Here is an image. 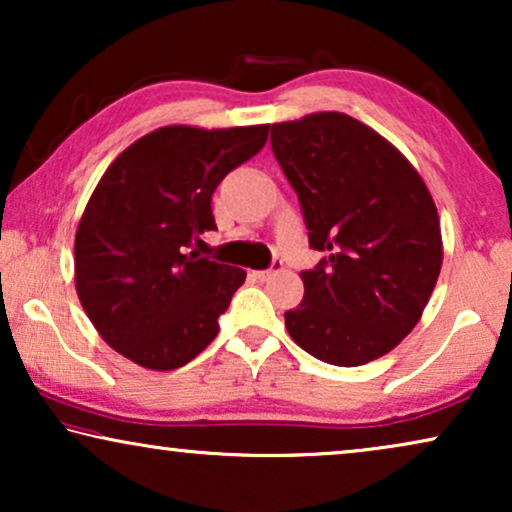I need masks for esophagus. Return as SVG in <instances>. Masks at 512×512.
I'll return each mask as SVG.
<instances>
[{
	"instance_id": "1",
	"label": "esophagus",
	"mask_w": 512,
	"mask_h": 512,
	"mask_svg": "<svg viewBox=\"0 0 512 512\" xmlns=\"http://www.w3.org/2000/svg\"><path fill=\"white\" fill-rule=\"evenodd\" d=\"M279 270H282V261H272V268H268V270H254V272H251V277L258 279V282H265V279H270Z\"/></svg>"
}]
</instances>
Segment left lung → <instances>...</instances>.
<instances>
[{
	"label": "left lung",
	"instance_id": "1",
	"mask_svg": "<svg viewBox=\"0 0 512 512\" xmlns=\"http://www.w3.org/2000/svg\"><path fill=\"white\" fill-rule=\"evenodd\" d=\"M270 146L310 247L326 254L300 272L305 296L286 331L331 366L380 359L415 328L443 265L429 188L387 139L338 111L272 125Z\"/></svg>",
	"mask_w": 512,
	"mask_h": 512
}]
</instances>
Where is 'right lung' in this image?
<instances>
[{
    "mask_svg": "<svg viewBox=\"0 0 512 512\" xmlns=\"http://www.w3.org/2000/svg\"><path fill=\"white\" fill-rule=\"evenodd\" d=\"M270 125H167L128 146L90 195L74 240L76 293L97 333L151 370L193 361L247 272L186 254L214 230L212 195Z\"/></svg>",
    "mask_w": 512,
    "mask_h": 512,
    "instance_id": "right-lung-1",
    "label": "right lung"
}]
</instances>
